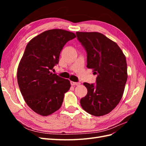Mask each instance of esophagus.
I'll list each match as a JSON object with an SVG mask.
<instances>
[{"label": "esophagus", "instance_id": "esophagus-1", "mask_svg": "<svg viewBox=\"0 0 146 146\" xmlns=\"http://www.w3.org/2000/svg\"><path fill=\"white\" fill-rule=\"evenodd\" d=\"M70 84H71V85L74 86V85H79L80 84V83H79V82H74L71 81V82H70Z\"/></svg>", "mask_w": 146, "mask_h": 146}]
</instances>
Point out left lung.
Masks as SVG:
<instances>
[{
	"mask_svg": "<svg viewBox=\"0 0 146 146\" xmlns=\"http://www.w3.org/2000/svg\"><path fill=\"white\" fill-rule=\"evenodd\" d=\"M87 52V66L98 74L96 84L84 83L88 92L80 100L82 108L92 115L107 114L121 101L127 80L125 55L117 44L99 32H77Z\"/></svg>",
	"mask_w": 146,
	"mask_h": 146,
	"instance_id": "1",
	"label": "left lung"
}]
</instances>
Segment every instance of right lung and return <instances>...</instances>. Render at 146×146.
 I'll return each mask as SVG.
<instances>
[{
	"label": "right lung",
	"mask_w": 146,
	"mask_h": 146,
	"mask_svg": "<svg viewBox=\"0 0 146 146\" xmlns=\"http://www.w3.org/2000/svg\"><path fill=\"white\" fill-rule=\"evenodd\" d=\"M76 37L62 29H52L37 35L29 42L17 68V78L25 103L43 116L59 110L70 83L53 74L66 43Z\"/></svg>",
	"instance_id": "right-lung-1"
}]
</instances>
